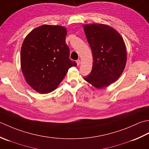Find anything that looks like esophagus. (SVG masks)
<instances>
[{
    "label": "esophagus",
    "mask_w": 149,
    "mask_h": 149,
    "mask_svg": "<svg viewBox=\"0 0 149 149\" xmlns=\"http://www.w3.org/2000/svg\"><path fill=\"white\" fill-rule=\"evenodd\" d=\"M80 63H81L80 60H77V65H80Z\"/></svg>",
    "instance_id": "esophagus-1"
}]
</instances>
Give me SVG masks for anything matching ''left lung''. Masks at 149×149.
<instances>
[{"label": "left lung", "mask_w": 149, "mask_h": 149, "mask_svg": "<svg viewBox=\"0 0 149 149\" xmlns=\"http://www.w3.org/2000/svg\"><path fill=\"white\" fill-rule=\"evenodd\" d=\"M83 26L93 57L92 71L84 78L101 89L116 81L123 72L127 61L125 45L119 33L107 25Z\"/></svg>", "instance_id": "left-lung-1"}]
</instances>
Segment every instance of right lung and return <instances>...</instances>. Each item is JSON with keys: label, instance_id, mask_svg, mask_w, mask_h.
Masks as SVG:
<instances>
[{"label": "right lung", "instance_id": "1", "mask_svg": "<svg viewBox=\"0 0 149 149\" xmlns=\"http://www.w3.org/2000/svg\"><path fill=\"white\" fill-rule=\"evenodd\" d=\"M67 31L60 26L43 25L30 32L21 47V68L26 81L36 92L53 91L68 69L77 65L69 58Z\"/></svg>", "mask_w": 149, "mask_h": 149}]
</instances>
